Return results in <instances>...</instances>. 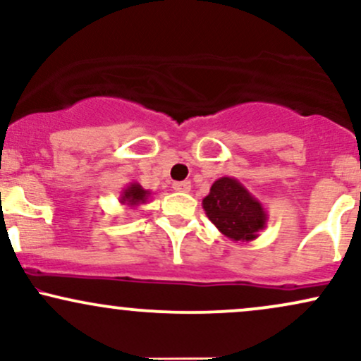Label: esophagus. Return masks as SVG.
Returning <instances> with one entry per match:
<instances>
[{"instance_id": "obj_1", "label": "esophagus", "mask_w": 361, "mask_h": 361, "mask_svg": "<svg viewBox=\"0 0 361 361\" xmlns=\"http://www.w3.org/2000/svg\"><path fill=\"white\" fill-rule=\"evenodd\" d=\"M173 190H175V192L186 193L192 190V183H190V181H175V183H173Z\"/></svg>"}]
</instances>
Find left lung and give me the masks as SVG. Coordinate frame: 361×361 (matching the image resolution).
<instances>
[{"label": "left lung", "instance_id": "left-lung-1", "mask_svg": "<svg viewBox=\"0 0 361 361\" xmlns=\"http://www.w3.org/2000/svg\"><path fill=\"white\" fill-rule=\"evenodd\" d=\"M202 207L214 226L231 241H252L268 222L267 210L258 198L231 176L214 181Z\"/></svg>", "mask_w": 361, "mask_h": 361}]
</instances>
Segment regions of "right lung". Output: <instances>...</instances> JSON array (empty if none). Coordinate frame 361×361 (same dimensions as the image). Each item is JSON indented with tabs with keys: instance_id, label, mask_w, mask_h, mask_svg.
Wrapping results in <instances>:
<instances>
[{
	"instance_id": "obj_1",
	"label": "right lung",
	"mask_w": 361,
	"mask_h": 361,
	"mask_svg": "<svg viewBox=\"0 0 361 361\" xmlns=\"http://www.w3.org/2000/svg\"><path fill=\"white\" fill-rule=\"evenodd\" d=\"M149 197H151V192H149V190H144L137 181H130V183L122 190V193H120L118 202L122 205L135 209V207L146 204Z\"/></svg>"
}]
</instances>
